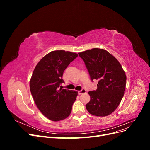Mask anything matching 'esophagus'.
<instances>
[{"label":"esophagus","mask_w":150,"mask_h":150,"mask_svg":"<svg viewBox=\"0 0 150 150\" xmlns=\"http://www.w3.org/2000/svg\"><path fill=\"white\" fill-rule=\"evenodd\" d=\"M86 93V89H81V91H78V94H79V95H81V94H84V93Z\"/></svg>","instance_id":"obj_1"}]
</instances>
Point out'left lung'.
<instances>
[{
  "label": "left lung",
  "instance_id": "8db88e82",
  "mask_svg": "<svg viewBox=\"0 0 150 150\" xmlns=\"http://www.w3.org/2000/svg\"><path fill=\"white\" fill-rule=\"evenodd\" d=\"M91 80H97V89L88 92L90 101L86 108L94 116L110 115L124 96L126 76L119 61L103 49L94 48L78 53Z\"/></svg>",
  "mask_w": 150,
  "mask_h": 150
}]
</instances>
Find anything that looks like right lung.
Instances as JSON below:
<instances>
[{
    "mask_svg": "<svg viewBox=\"0 0 150 150\" xmlns=\"http://www.w3.org/2000/svg\"><path fill=\"white\" fill-rule=\"evenodd\" d=\"M75 52L53 51L36 65L30 80V90L39 111L50 120L58 121L69 116L78 91L59 88L62 75L70 62L78 57Z\"/></svg>",
    "mask_w": 150,
    "mask_h": 150,
    "instance_id": "add662e5",
    "label": "right lung"
}]
</instances>
